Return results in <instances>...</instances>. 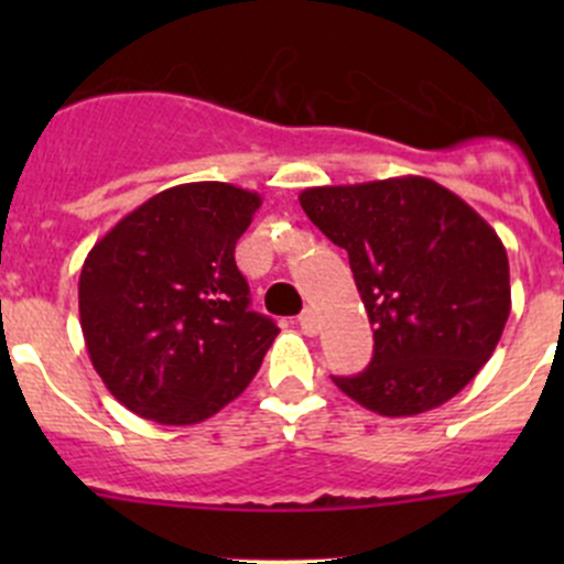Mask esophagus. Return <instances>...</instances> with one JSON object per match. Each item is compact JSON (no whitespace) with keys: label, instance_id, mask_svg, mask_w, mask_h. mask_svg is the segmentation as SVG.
Wrapping results in <instances>:
<instances>
[{"label":"esophagus","instance_id":"esophagus-1","mask_svg":"<svg viewBox=\"0 0 564 564\" xmlns=\"http://www.w3.org/2000/svg\"><path fill=\"white\" fill-rule=\"evenodd\" d=\"M300 327H303L305 335H316L318 324H316V314L314 308H305L303 314H300Z\"/></svg>","mask_w":564,"mask_h":564}]
</instances>
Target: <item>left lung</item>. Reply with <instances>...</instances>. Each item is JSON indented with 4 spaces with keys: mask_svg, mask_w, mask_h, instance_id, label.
<instances>
[{
    "mask_svg": "<svg viewBox=\"0 0 564 564\" xmlns=\"http://www.w3.org/2000/svg\"><path fill=\"white\" fill-rule=\"evenodd\" d=\"M300 204L349 253L373 324L371 366L333 382L382 417H412L458 395L491 360L510 316L497 231L429 176L305 187Z\"/></svg>",
    "mask_w": 564,
    "mask_h": 564,
    "instance_id": "left-lung-1",
    "label": "left lung"
}]
</instances>
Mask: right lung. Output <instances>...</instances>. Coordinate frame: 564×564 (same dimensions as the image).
Returning a JSON list of instances; mask_svg holds the SVG:
<instances>
[{"label": "right lung", "mask_w": 564, "mask_h": 564, "mask_svg": "<svg viewBox=\"0 0 564 564\" xmlns=\"http://www.w3.org/2000/svg\"><path fill=\"white\" fill-rule=\"evenodd\" d=\"M261 196L187 182L147 198L84 259L78 314L89 360L122 406L193 425L235 401L281 333L250 311L235 248Z\"/></svg>", "instance_id": "add662e5"}]
</instances>
